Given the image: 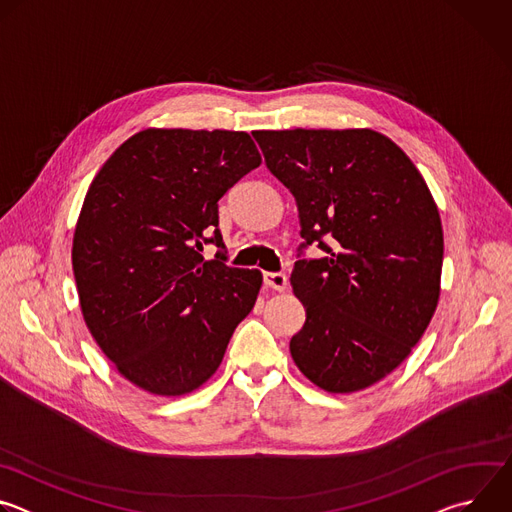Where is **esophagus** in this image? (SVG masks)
<instances>
[{
  "label": "esophagus",
  "mask_w": 512,
  "mask_h": 512,
  "mask_svg": "<svg viewBox=\"0 0 512 512\" xmlns=\"http://www.w3.org/2000/svg\"><path fill=\"white\" fill-rule=\"evenodd\" d=\"M263 279H265V285L275 289V291H285L287 283H289L285 273H271V271H267V273H263Z\"/></svg>",
  "instance_id": "obj_1"
}]
</instances>
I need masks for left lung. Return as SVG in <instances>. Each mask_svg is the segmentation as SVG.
Returning <instances> with one entry per match:
<instances>
[{
	"instance_id": "left-lung-1",
	"label": "left lung",
	"mask_w": 512,
	"mask_h": 512,
	"mask_svg": "<svg viewBox=\"0 0 512 512\" xmlns=\"http://www.w3.org/2000/svg\"><path fill=\"white\" fill-rule=\"evenodd\" d=\"M253 135L267 168L296 196L302 237L328 253L298 261L291 273L306 306L291 358L328 393L367 389L411 354L437 308L444 261L437 204L407 154L375 129Z\"/></svg>"
}]
</instances>
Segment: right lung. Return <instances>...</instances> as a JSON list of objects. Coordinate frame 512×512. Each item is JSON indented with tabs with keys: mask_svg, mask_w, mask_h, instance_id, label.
Wrapping results in <instances>:
<instances>
[{
	"mask_svg": "<svg viewBox=\"0 0 512 512\" xmlns=\"http://www.w3.org/2000/svg\"><path fill=\"white\" fill-rule=\"evenodd\" d=\"M261 154L247 131L148 127L93 178L72 237L85 324L121 377L160 397L202 387L221 367L263 275L225 255L218 200Z\"/></svg>",
	"mask_w": 512,
	"mask_h": 512,
	"instance_id": "obj_1",
	"label": "right lung"
}]
</instances>
